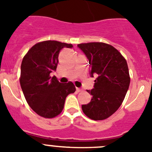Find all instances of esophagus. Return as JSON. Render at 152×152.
I'll list each match as a JSON object with an SVG mask.
<instances>
[{
	"label": "esophagus",
	"instance_id": "34e87169",
	"mask_svg": "<svg viewBox=\"0 0 152 152\" xmlns=\"http://www.w3.org/2000/svg\"><path fill=\"white\" fill-rule=\"evenodd\" d=\"M83 91V90L81 89V88H76V91H77V92H81V91Z\"/></svg>",
	"mask_w": 152,
	"mask_h": 152
}]
</instances>
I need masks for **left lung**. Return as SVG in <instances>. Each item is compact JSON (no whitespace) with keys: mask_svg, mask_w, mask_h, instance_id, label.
<instances>
[{"mask_svg":"<svg viewBox=\"0 0 152 152\" xmlns=\"http://www.w3.org/2000/svg\"><path fill=\"white\" fill-rule=\"evenodd\" d=\"M77 47L88 59L91 77L96 76L94 88L87 90L92 99L88 104H82V110L91 120H104L117 111L129 90L127 62L117 49L107 44L91 42Z\"/></svg>","mask_w":152,"mask_h":152,"instance_id":"obj_1","label":"left lung"}]
</instances>
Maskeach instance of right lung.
I'll return each mask as SVG.
<instances>
[{
	"label": "right lung",
	"instance_id": "1",
	"mask_svg": "<svg viewBox=\"0 0 152 152\" xmlns=\"http://www.w3.org/2000/svg\"><path fill=\"white\" fill-rule=\"evenodd\" d=\"M70 44L45 41L30 48L22 60L20 84L29 107L41 117L53 118L64 108L65 99L76 91L71 82L61 84L51 73L56 70L58 54Z\"/></svg>",
	"mask_w": 152,
	"mask_h": 152
}]
</instances>
